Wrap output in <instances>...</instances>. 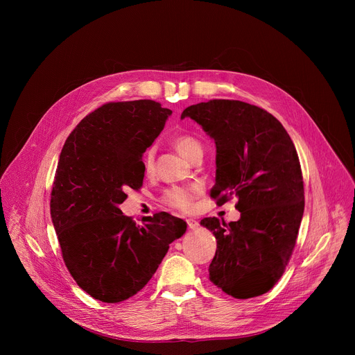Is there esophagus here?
I'll return each mask as SVG.
<instances>
[{"instance_id":"34e87169","label":"esophagus","mask_w":355,"mask_h":355,"mask_svg":"<svg viewBox=\"0 0 355 355\" xmlns=\"http://www.w3.org/2000/svg\"><path fill=\"white\" fill-rule=\"evenodd\" d=\"M187 223H188V229H191V230H196L199 227V222H196L193 219H187Z\"/></svg>"}]
</instances>
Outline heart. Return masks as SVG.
Returning <instances> with one entry per match:
<instances>
[{
  "mask_svg": "<svg viewBox=\"0 0 355 355\" xmlns=\"http://www.w3.org/2000/svg\"><path fill=\"white\" fill-rule=\"evenodd\" d=\"M174 147L180 151V153L191 160L195 151L202 150V146L199 140L189 135H177L173 137ZM155 167V148H148L143 156V168L146 173H151ZM200 192L199 185H189V187H173L167 189L163 195V202L168 207H173L180 211H189L192 208L193 198Z\"/></svg>",
  "mask_w": 355,
  "mask_h": 355,
  "instance_id": "heart-1",
  "label": "heart"
}]
</instances>
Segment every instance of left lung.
Instances as JSON below:
<instances>
[{"mask_svg": "<svg viewBox=\"0 0 355 355\" xmlns=\"http://www.w3.org/2000/svg\"><path fill=\"white\" fill-rule=\"evenodd\" d=\"M199 123L216 144L218 204L237 198L240 219L205 218L218 243L209 279L225 293L248 299L268 292L284 274L305 209L293 141L267 111L241 101L212 99L191 105L181 119Z\"/></svg>", "mask_w": 355, "mask_h": 355, "instance_id": "8db88e82", "label": "left lung"}]
</instances>
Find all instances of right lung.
I'll use <instances>...</instances> for the list:
<instances>
[{
  "label": "right lung",
  "mask_w": 355,
  "mask_h": 355,
  "mask_svg": "<svg viewBox=\"0 0 355 355\" xmlns=\"http://www.w3.org/2000/svg\"><path fill=\"white\" fill-rule=\"evenodd\" d=\"M171 114L150 99L110 103L85 116L62 148L50 215L71 277L101 302L136 295L187 232L167 212L136 225L119 209L125 191L143 184V153Z\"/></svg>",
  "instance_id": "add662e5"
}]
</instances>
